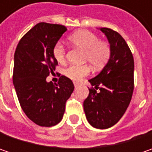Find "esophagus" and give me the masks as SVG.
Listing matches in <instances>:
<instances>
[{
  "label": "esophagus",
  "instance_id": "1",
  "mask_svg": "<svg viewBox=\"0 0 152 152\" xmlns=\"http://www.w3.org/2000/svg\"><path fill=\"white\" fill-rule=\"evenodd\" d=\"M79 86V84H78V83H74V87L75 88H78Z\"/></svg>",
  "mask_w": 152,
  "mask_h": 152
}]
</instances>
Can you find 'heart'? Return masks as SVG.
Segmentation results:
<instances>
[{
    "label": "heart",
    "mask_w": 152,
    "mask_h": 152,
    "mask_svg": "<svg viewBox=\"0 0 152 152\" xmlns=\"http://www.w3.org/2000/svg\"><path fill=\"white\" fill-rule=\"evenodd\" d=\"M67 40L73 46L85 50V61L90 62L95 69L103 67L111 57V47L107 41L100 40L96 34L88 30H78L68 36ZM52 55L59 63L66 60V49L63 45L57 42L52 48ZM90 67L88 65H70L64 70V74L73 81H79L88 75Z\"/></svg>",
    "instance_id": "1"
}]
</instances>
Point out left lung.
<instances>
[{
  "label": "left lung",
  "mask_w": 152,
  "mask_h": 152,
  "mask_svg": "<svg viewBox=\"0 0 152 152\" xmlns=\"http://www.w3.org/2000/svg\"><path fill=\"white\" fill-rule=\"evenodd\" d=\"M111 47V57L102 72L89 80L92 87L84 102L89 124L105 129L116 124L126 112L134 91V57L119 34L101 28ZM99 88L100 91L96 92Z\"/></svg>",
  "instance_id": "8db88e82"
}]
</instances>
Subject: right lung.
I'll use <instances>...</instances> for the list:
<instances>
[{"label": "right lung", "mask_w": 152, "mask_h": 152, "mask_svg": "<svg viewBox=\"0 0 152 152\" xmlns=\"http://www.w3.org/2000/svg\"><path fill=\"white\" fill-rule=\"evenodd\" d=\"M66 31L63 25L39 23L22 37L15 50V91L24 113L39 126L51 127L61 122L74 90L72 80L63 75L57 84L46 81L58 64L52 48Z\"/></svg>", "instance_id": "1"}]
</instances>
